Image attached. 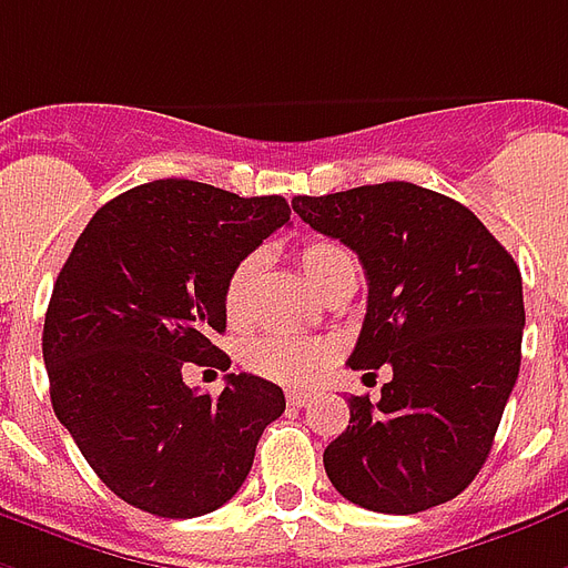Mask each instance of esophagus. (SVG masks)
Wrapping results in <instances>:
<instances>
[{"label": "esophagus", "mask_w": 568, "mask_h": 568, "mask_svg": "<svg viewBox=\"0 0 568 568\" xmlns=\"http://www.w3.org/2000/svg\"><path fill=\"white\" fill-rule=\"evenodd\" d=\"M285 400H288V406H304V403L310 400V394H306V390H288Z\"/></svg>", "instance_id": "obj_1"}]
</instances>
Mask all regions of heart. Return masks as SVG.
<instances>
[{
  "instance_id": "obj_1",
  "label": "heart",
  "mask_w": 568,
  "mask_h": 568,
  "mask_svg": "<svg viewBox=\"0 0 568 568\" xmlns=\"http://www.w3.org/2000/svg\"><path fill=\"white\" fill-rule=\"evenodd\" d=\"M304 267L306 280L316 285L325 295L331 285L339 280L355 276L358 280V258L352 255L348 246L339 241H310L297 255ZM264 255L258 250L246 252L243 258L234 262V267L225 276L222 285V310L229 322H246L252 313V292L262 276ZM334 358V348L327 339L306 337V334H262L255 337L243 352V361L252 373L264 379L283 382V385H306L322 373Z\"/></svg>"
}]
</instances>
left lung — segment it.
Here are the masks:
<instances>
[{
    "label": "left lung",
    "instance_id": "8db88e82",
    "mask_svg": "<svg viewBox=\"0 0 568 568\" xmlns=\"http://www.w3.org/2000/svg\"><path fill=\"white\" fill-rule=\"evenodd\" d=\"M292 207L367 273L348 367L390 369L376 403L348 397V427L325 448L331 485L385 515L443 506L478 476L518 379V264L473 210L403 180Z\"/></svg>",
    "mask_w": 568,
    "mask_h": 568
}]
</instances>
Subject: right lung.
<instances>
[{
    "mask_svg": "<svg viewBox=\"0 0 568 568\" xmlns=\"http://www.w3.org/2000/svg\"><path fill=\"white\" fill-rule=\"evenodd\" d=\"M280 195L241 199L153 180L95 210L62 264L48 316L50 403L95 476L129 506L199 518L246 481L280 385L229 373L220 397L183 382L186 361L225 364L222 285L237 258L288 225Z\"/></svg>",
    "mask_w": 568,
    "mask_h": 568,
    "instance_id": "1",
    "label": "right lung"
}]
</instances>
